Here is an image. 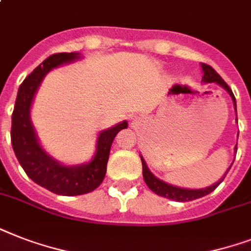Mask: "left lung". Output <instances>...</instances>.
<instances>
[{
    "mask_svg": "<svg viewBox=\"0 0 251 251\" xmlns=\"http://www.w3.org/2000/svg\"><path fill=\"white\" fill-rule=\"evenodd\" d=\"M202 69H203V80L207 82V83L216 82V83L220 84L223 88H226V90L228 91V94L230 95L232 100H233L234 108H236V98H234V95L233 92H232V90H230V87L224 82V79H223L222 76L219 75L218 73L215 72L210 65L202 64ZM236 150H237V146H236ZM141 160H142V168H143V178H145V182L147 183V186H149L150 189L155 193V194L160 195V197H164V198L172 199V201H176V202H189V201L202 198V197H204V195L212 193V191H214L219 185H220V182L224 179V177H226L228 171H229L230 167H232V165H230V167L228 168V171H226V175L223 176L222 178L219 179L216 183H214V185H211V186L206 187V189L190 190V189H181V187L172 186V185L165 183L164 181L156 178V177L150 172V169L147 168V165H146L145 159H143L142 156H141Z\"/></svg>",
    "mask_w": 251,
    "mask_h": 251,
    "instance_id": "8db88e82",
    "label": "left lung"
}]
</instances>
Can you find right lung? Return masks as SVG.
Returning <instances> with one entry per match:
<instances>
[{
	"mask_svg": "<svg viewBox=\"0 0 251 251\" xmlns=\"http://www.w3.org/2000/svg\"><path fill=\"white\" fill-rule=\"evenodd\" d=\"M78 57V53H54L43 61L22 82L11 116V145L19 164L27 176L47 190L69 197L90 193L102 182L112 142L120 130L127 127V122L124 121L100 133L96 155L88 164L65 167L53 160L41 149L29 120V108L33 96L49 70L72 62Z\"/></svg>",
	"mask_w": 251,
	"mask_h": 251,
	"instance_id": "1",
	"label": "right lung"
}]
</instances>
